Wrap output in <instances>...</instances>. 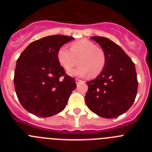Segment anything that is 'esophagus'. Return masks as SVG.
<instances>
[{
    "label": "esophagus",
    "mask_w": 152,
    "mask_h": 152,
    "mask_svg": "<svg viewBox=\"0 0 152 152\" xmlns=\"http://www.w3.org/2000/svg\"><path fill=\"white\" fill-rule=\"evenodd\" d=\"M81 81H82V80H80V79L79 78H75V82H76V84H78V83H80V82H81Z\"/></svg>",
    "instance_id": "1"
}]
</instances>
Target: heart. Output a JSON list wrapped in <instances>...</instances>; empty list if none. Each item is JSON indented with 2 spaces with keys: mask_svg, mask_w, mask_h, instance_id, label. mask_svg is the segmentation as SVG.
Wrapping results in <instances>:
<instances>
[{
  "mask_svg": "<svg viewBox=\"0 0 152 152\" xmlns=\"http://www.w3.org/2000/svg\"><path fill=\"white\" fill-rule=\"evenodd\" d=\"M57 56L60 64L66 71L74 68L78 60L80 65L69 72L76 76L89 75L91 77H96L103 72L107 62L105 52L88 39L73 42L71 49L66 46L61 47Z\"/></svg>",
  "mask_w": 152,
  "mask_h": 152,
  "instance_id": "b5f03b06",
  "label": "heart"
}]
</instances>
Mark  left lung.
Segmentation results:
<instances>
[{
    "label": "left lung",
    "instance_id": "8db88e82",
    "mask_svg": "<svg viewBox=\"0 0 152 152\" xmlns=\"http://www.w3.org/2000/svg\"><path fill=\"white\" fill-rule=\"evenodd\" d=\"M105 52L104 69L94 80L87 82L85 102L98 116L111 119L132 107L136 97L138 80L135 64L121 47L109 39L92 36Z\"/></svg>",
    "mask_w": 152,
    "mask_h": 152
}]
</instances>
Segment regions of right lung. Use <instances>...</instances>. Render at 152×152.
I'll return each instance as SVG.
<instances>
[{
	"instance_id": "right-lung-1",
	"label": "right lung",
	"mask_w": 152,
	"mask_h": 152,
	"mask_svg": "<svg viewBox=\"0 0 152 152\" xmlns=\"http://www.w3.org/2000/svg\"><path fill=\"white\" fill-rule=\"evenodd\" d=\"M72 36H45L29 44L17 61L14 87L19 101L35 116L49 117L66 107L76 88L58 60V51Z\"/></svg>"
}]
</instances>
